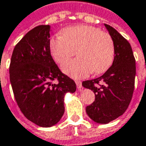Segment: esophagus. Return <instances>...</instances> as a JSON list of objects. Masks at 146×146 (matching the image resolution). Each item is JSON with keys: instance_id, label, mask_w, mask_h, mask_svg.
I'll return each mask as SVG.
<instances>
[{"instance_id": "34e87169", "label": "esophagus", "mask_w": 146, "mask_h": 146, "mask_svg": "<svg viewBox=\"0 0 146 146\" xmlns=\"http://www.w3.org/2000/svg\"><path fill=\"white\" fill-rule=\"evenodd\" d=\"M76 85H77V87H78V90L79 91H82V82L80 81H76Z\"/></svg>"}]
</instances>
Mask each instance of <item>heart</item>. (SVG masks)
I'll return each instance as SVG.
<instances>
[{
	"label": "heart",
	"instance_id": "obj_1",
	"mask_svg": "<svg viewBox=\"0 0 146 146\" xmlns=\"http://www.w3.org/2000/svg\"><path fill=\"white\" fill-rule=\"evenodd\" d=\"M49 50L54 60L60 64L77 51L78 59L62 66L64 73L73 78H86L91 72L94 74L106 72L115 56V45L111 35L87 25L64 29L62 35L50 39Z\"/></svg>",
	"mask_w": 146,
	"mask_h": 146
}]
</instances>
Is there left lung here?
Masks as SVG:
<instances>
[{
	"mask_svg": "<svg viewBox=\"0 0 146 146\" xmlns=\"http://www.w3.org/2000/svg\"><path fill=\"white\" fill-rule=\"evenodd\" d=\"M104 26L113 38V63L101 77L82 82L84 88L95 94L94 103L86 107V113L94 122L102 124L125 112L133 97L136 77V61L130 43L112 27Z\"/></svg>",
	"mask_w": 146,
	"mask_h": 146,
	"instance_id": "8db88e82",
	"label": "left lung"
}]
</instances>
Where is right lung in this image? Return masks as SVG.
Segmentation results:
<instances>
[{"mask_svg":"<svg viewBox=\"0 0 146 146\" xmlns=\"http://www.w3.org/2000/svg\"><path fill=\"white\" fill-rule=\"evenodd\" d=\"M51 27L31 30L13 49L9 78L15 100L27 118L40 127H52L64 113V95L74 93V81L60 72L49 50ZM56 80L58 83H53Z\"/></svg>","mask_w":146,"mask_h":146,"instance_id":"add662e5","label":"right lung"}]
</instances>
